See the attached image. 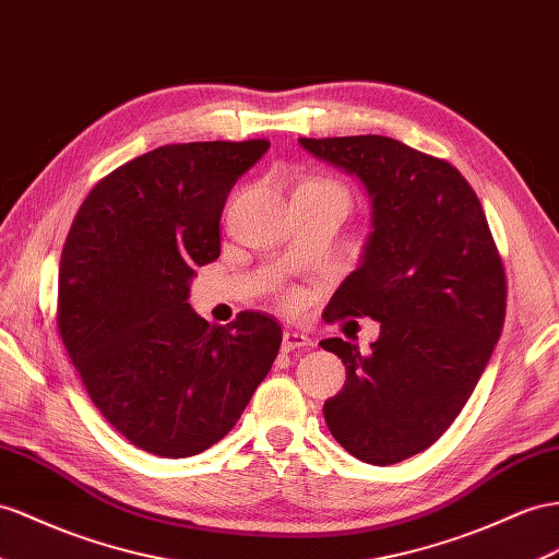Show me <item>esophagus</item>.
I'll list each match as a JSON object with an SVG mask.
<instances>
[{
	"label": "esophagus",
	"instance_id": "esophagus-1",
	"mask_svg": "<svg viewBox=\"0 0 559 559\" xmlns=\"http://www.w3.org/2000/svg\"><path fill=\"white\" fill-rule=\"evenodd\" d=\"M311 345H313L311 337H307L305 333H297V331H285V333H283V349H285V352L309 349Z\"/></svg>",
	"mask_w": 559,
	"mask_h": 559
}]
</instances>
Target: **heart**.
I'll list each match as a JSON object with an SVG mask.
<instances>
[{
  "label": "heart",
  "instance_id": "1",
  "mask_svg": "<svg viewBox=\"0 0 559 559\" xmlns=\"http://www.w3.org/2000/svg\"><path fill=\"white\" fill-rule=\"evenodd\" d=\"M302 186H311V189H321V191H331V193H337V195L349 200V193H347L345 186L333 181V179H309V181H305Z\"/></svg>",
  "mask_w": 559,
  "mask_h": 559
}]
</instances>
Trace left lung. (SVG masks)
<instances>
[{
  "label": "left lung",
  "mask_w": 559,
  "mask_h": 559,
  "mask_svg": "<svg viewBox=\"0 0 559 559\" xmlns=\"http://www.w3.org/2000/svg\"><path fill=\"white\" fill-rule=\"evenodd\" d=\"M349 171L373 205L364 260L323 319L380 323L370 352L323 340L347 382L323 404L331 435L370 465L425 451L463 411L503 331L508 283L477 193L451 163L366 134L299 139Z\"/></svg>",
  "instance_id": "obj_1"
}]
</instances>
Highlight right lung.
<instances>
[{"instance_id":"add662e5","label":"right lung","mask_w":559,"mask_h":559,"mask_svg":"<svg viewBox=\"0 0 559 559\" xmlns=\"http://www.w3.org/2000/svg\"><path fill=\"white\" fill-rule=\"evenodd\" d=\"M266 139L169 143L84 198L59 266V333L102 416L141 451L189 457L224 439L274 366V317L210 325L186 302L219 257V219Z\"/></svg>"}]
</instances>
